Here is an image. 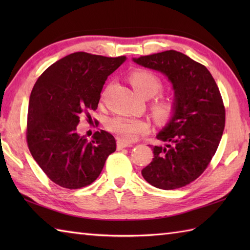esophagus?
Returning <instances> with one entry per match:
<instances>
[{
    "label": "esophagus",
    "instance_id": "1",
    "mask_svg": "<svg viewBox=\"0 0 250 250\" xmlns=\"http://www.w3.org/2000/svg\"><path fill=\"white\" fill-rule=\"evenodd\" d=\"M131 146H132L131 143H128V142L122 141V140H118V141H117V148H118V149H122V148L131 147Z\"/></svg>",
    "mask_w": 250,
    "mask_h": 250
}]
</instances>
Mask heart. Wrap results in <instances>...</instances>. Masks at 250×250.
<instances>
[{
  "instance_id": "b5f03b06",
  "label": "heart",
  "mask_w": 250,
  "mask_h": 250,
  "mask_svg": "<svg viewBox=\"0 0 250 250\" xmlns=\"http://www.w3.org/2000/svg\"><path fill=\"white\" fill-rule=\"evenodd\" d=\"M129 81L135 91L144 98H152L163 89V81L160 76L149 70L140 68L131 72ZM149 109L153 119L160 124H167L176 114V100L171 95H157L150 101ZM107 129L122 141L133 142L141 135L149 133L150 124L145 119L117 116L108 121Z\"/></svg>"
}]
</instances>
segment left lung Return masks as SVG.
Returning a JSON list of instances; mask_svg holds the SVG:
<instances>
[{"label": "left lung", "mask_w": 250, "mask_h": 250, "mask_svg": "<svg viewBox=\"0 0 250 250\" xmlns=\"http://www.w3.org/2000/svg\"><path fill=\"white\" fill-rule=\"evenodd\" d=\"M133 60L166 74L177 104L174 118L157 135L164 145L152 147V161L142 175L159 189L182 188L201 176L218 148L226 124L219 88L203 64L176 50Z\"/></svg>", "instance_id": "1"}]
</instances>
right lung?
Segmentation results:
<instances>
[{"label":"right lung","instance_id":"obj_1","mask_svg":"<svg viewBox=\"0 0 250 250\" xmlns=\"http://www.w3.org/2000/svg\"><path fill=\"white\" fill-rule=\"evenodd\" d=\"M125 56L104 57L78 51L51 64L30 95L26 144L51 182L66 189L92 184L116 150L114 136L97 131L91 141L79 136L82 116L98 108L105 81ZM91 118V117H90Z\"/></svg>","mask_w":250,"mask_h":250}]
</instances>
